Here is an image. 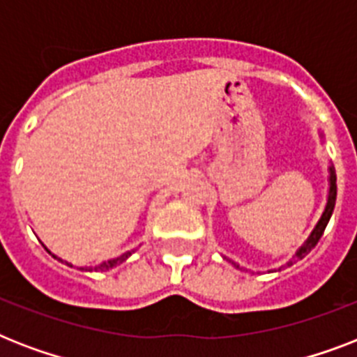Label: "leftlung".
<instances>
[{"label":"left lung","instance_id":"left-lung-1","mask_svg":"<svg viewBox=\"0 0 357 357\" xmlns=\"http://www.w3.org/2000/svg\"><path fill=\"white\" fill-rule=\"evenodd\" d=\"M319 137H321V140H324V133H322L321 129H319ZM335 198H337V176H335V168H333V165H330L328 167V196H326V206H324V209H322V215L321 218L317 220L315 228L311 229V234L307 235V238H305L304 243L300 244L298 248H296V252L293 254V257L287 261V263H283L282 266H278V271H282L283 266H291L293 263H296L298 259H304L305 255L310 254L311 250L315 248L317 243H319V238L322 237V234H324V229H326L328 222H330V218H332V213H333V207H335ZM231 261V259H229ZM231 265L235 266V268H241V266L235 263V261H231ZM274 272H276V268H274Z\"/></svg>","mask_w":357,"mask_h":357}]
</instances>
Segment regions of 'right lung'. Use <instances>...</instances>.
<instances>
[{"instance_id":"right-lung-1","label":"right lung","mask_w":357,"mask_h":357,"mask_svg":"<svg viewBox=\"0 0 357 357\" xmlns=\"http://www.w3.org/2000/svg\"><path fill=\"white\" fill-rule=\"evenodd\" d=\"M47 252H50V250H47ZM133 252H135V250H129V252H126V254L119 255V257H114V259L103 261V263H100V265H96V266H79V271H85V272H105V271H111V268H114V266L122 265L123 261L128 259L129 255L133 254ZM50 254H52V252H50ZM52 255H53V257H57V255H55V254H52ZM57 259L59 261H64V259H61V257H57ZM64 263H66V261H64ZM66 265L72 266V263H66Z\"/></svg>"}]
</instances>
